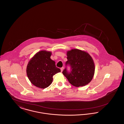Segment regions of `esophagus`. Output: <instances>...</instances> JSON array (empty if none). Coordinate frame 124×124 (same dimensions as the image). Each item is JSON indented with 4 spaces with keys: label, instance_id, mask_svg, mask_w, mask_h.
I'll return each mask as SVG.
<instances>
[{
    "label": "esophagus",
    "instance_id": "1",
    "mask_svg": "<svg viewBox=\"0 0 124 124\" xmlns=\"http://www.w3.org/2000/svg\"><path fill=\"white\" fill-rule=\"evenodd\" d=\"M64 67H61V68H60V70H61V72L62 71H63V70H64Z\"/></svg>",
    "mask_w": 124,
    "mask_h": 124
}]
</instances>
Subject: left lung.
Masks as SVG:
<instances>
[{
    "label": "left lung",
    "instance_id": "1",
    "mask_svg": "<svg viewBox=\"0 0 124 124\" xmlns=\"http://www.w3.org/2000/svg\"><path fill=\"white\" fill-rule=\"evenodd\" d=\"M67 61L65 65H70L71 71L66 68L62 73L72 85L76 87L85 86L92 80L95 71L93 60L88 53L77 49L67 53Z\"/></svg>",
    "mask_w": 124,
    "mask_h": 124
}]
</instances>
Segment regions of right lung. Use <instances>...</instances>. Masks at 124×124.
Instances as JSON below:
<instances>
[{
  "mask_svg": "<svg viewBox=\"0 0 124 124\" xmlns=\"http://www.w3.org/2000/svg\"><path fill=\"white\" fill-rule=\"evenodd\" d=\"M52 53L41 51L30 60L26 68L28 78L33 85L40 88H46L53 82V76L60 72L54 61L51 59Z\"/></svg>",
  "mask_w": 124,
  "mask_h": 124,
  "instance_id": "right-lung-1",
  "label": "right lung"
}]
</instances>
